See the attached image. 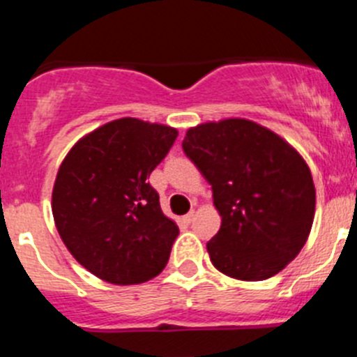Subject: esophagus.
I'll list each match as a JSON object with an SVG mask.
<instances>
[{"mask_svg": "<svg viewBox=\"0 0 357 357\" xmlns=\"http://www.w3.org/2000/svg\"><path fill=\"white\" fill-rule=\"evenodd\" d=\"M193 218H195V211H189V213L184 216V222L191 223V222H193Z\"/></svg>", "mask_w": 357, "mask_h": 357, "instance_id": "34e87169", "label": "esophagus"}]
</instances>
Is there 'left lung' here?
I'll return each mask as SVG.
<instances>
[{
    "mask_svg": "<svg viewBox=\"0 0 357 357\" xmlns=\"http://www.w3.org/2000/svg\"><path fill=\"white\" fill-rule=\"evenodd\" d=\"M182 148L213 188L222 216L207 243L220 272L264 280L295 259L317 195L307 164L284 139L248 119H223L189 128Z\"/></svg>",
    "mask_w": 357,
    "mask_h": 357,
    "instance_id": "left-lung-1",
    "label": "left lung"
}]
</instances>
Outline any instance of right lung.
<instances>
[{"mask_svg":"<svg viewBox=\"0 0 357 357\" xmlns=\"http://www.w3.org/2000/svg\"><path fill=\"white\" fill-rule=\"evenodd\" d=\"M178 132L123 118L71 148L53 185L52 211L62 241L91 273L112 284L159 275L178 236L148 176Z\"/></svg>","mask_w":357,"mask_h":357,"instance_id":"1","label":"right lung"}]
</instances>
